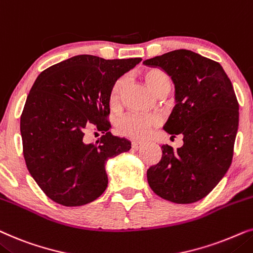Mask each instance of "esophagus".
Listing matches in <instances>:
<instances>
[{"label":"esophagus","mask_w":253,"mask_h":253,"mask_svg":"<svg viewBox=\"0 0 253 253\" xmlns=\"http://www.w3.org/2000/svg\"><path fill=\"white\" fill-rule=\"evenodd\" d=\"M142 146H143V142H140V141H133L132 142V148L135 150H139Z\"/></svg>","instance_id":"1"}]
</instances>
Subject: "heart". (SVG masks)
<instances>
[{"label":"heart","mask_w":253,"mask_h":253,"mask_svg":"<svg viewBox=\"0 0 253 253\" xmlns=\"http://www.w3.org/2000/svg\"><path fill=\"white\" fill-rule=\"evenodd\" d=\"M143 80L148 87L155 95H160L164 90H170V79L166 73L160 69H148L143 73ZM125 90V81L123 79L117 80L113 83L109 93V103L112 109L119 106L121 97ZM160 120L153 116H136L129 114L118 121L117 129L121 135L132 137V139H143L148 133L155 127L158 126Z\"/></svg>","instance_id":"heart-1"}]
</instances>
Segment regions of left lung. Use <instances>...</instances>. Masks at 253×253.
<instances>
[{"label": "left lung", "instance_id": "left-lung-1", "mask_svg": "<svg viewBox=\"0 0 253 253\" xmlns=\"http://www.w3.org/2000/svg\"><path fill=\"white\" fill-rule=\"evenodd\" d=\"M157 67L174 84V105L164 130L181 134L183 146H162V158L147 170L158 197L174 204L199 201L216 186L230 167L240 107L221 65L187 49L143 61Z\"/></svg>", "mask_w": 253, "mask_h": 253}]
</instances>
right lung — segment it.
Segmentation results:
<instances>
[{
  "label": "right lung",
  "mask_w": 253,
  "mask_h": 253,
  "mask_svg": "<svg viewBox=\"0 0 253 253\" xmlns=\"http://www.w3.org/2000/svg\"><path fill=\"white\" fill-rule=\"evenodd\" d=\"M141 58L105 60L76 55L37 77L21 117L23 154L28 170L49 199L83 206L106 190V162L130 149V141L109 132V93L113 83ZM103 133L96 145L85 133Z\"/></svg>",
  "instance_id": "1"
}]
</instances>
